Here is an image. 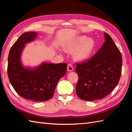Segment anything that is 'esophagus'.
Returning a JSON list of instances; mask_svg holds the SVG:
<instances>
[{
	"label": "esophagus",
	"mask_w": 132,
	"mask_h": 132,
	"mask_svg": "<svg viewBox=\"0 0 132 132\" xmlns=\"http://www.w3.org/2000/svg\"><path fill=\"white\" fill-rule=\"evenodd\" d=\"M73 69H74V68H73V65H71V64H69L67 67V70L68 71H71L73 70Z\"/></svg>",
	"instance_id": "34e87169"
}]
</instances>
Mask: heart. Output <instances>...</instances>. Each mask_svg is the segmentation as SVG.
Wrapping results in <instances>:
<instances>
[{"label":"heart","mask_w":132,"mask_h":132,"mask_svg":"<svg viewBox=\"0 0 132 132\" xmlns=\"http://www.w3.org/2000/svg\"><path fill=\"white\" fill-rule=\"evenodd\" d=\"M95 46L93 38H87L85 36H80L67 42L64 48L68 52H73V58L76 61L84 62L91 57Z\"/></svg>","instance_id":"obj_1"}]
</instances>
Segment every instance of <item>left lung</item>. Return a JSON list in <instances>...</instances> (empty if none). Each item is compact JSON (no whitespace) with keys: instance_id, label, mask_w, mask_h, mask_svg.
I'll return each mask as SVG.
<instances>
[{"instance_id":"left-lung-1","label":"left lung","mask_w":132,"mask_h":132,"mask_svg":"<svg viewBox=\"0 0 132 132\" xmlns=\"http://www.w3.org/2000/svg\"><path fill=\"white\" fill-rule=\"evenodd\" d=\"M104 36L105 41L93 57L76 64L79 77L76 93L83 100L105 97L115 88L121 77V53L110 36L105 32Z\"/></svg>"}]
</instances>
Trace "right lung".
Instances as JSON below:
<instances>
[{"instance_id": "1", "label": "right lung", "mask_w": 132, "mask_h": 132, "mask_svg": "<svg viewBox=\"0 0 132 132\" xmlns=\"http://www.w3.org/2000/svg\"><path fill=\"white\" fill-rule=\"evenodd\" d=\"M35 32L22 34L11 47L8 56L7 75L16 92L27 100L45 101L54 95L59 80L66 73V63H43L33 69L24 68L21 63V54L25 45L34 41Z\"/></svg>"}]
</instances>
